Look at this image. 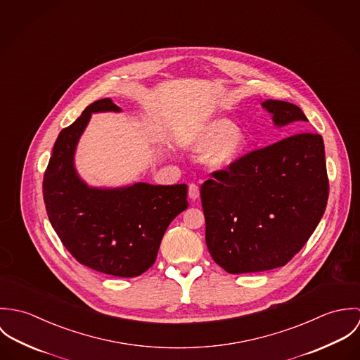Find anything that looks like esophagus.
<instances>
[{
	"label": "esophagus",
	"instance_id": "obj_1",
	"mask_svg": "<svg viewBox=\"0 0 360 360\" xmlns=\"http://www.w3.org/2000/svg\"><path fill=\"white\" fill-rule=\"evenodd\" d=\"M188 197H190V200H193V201H195V200L200 198V187H198L197 184L191 183V184L188 186Z\"/></svg>",
	"mask_w": 360,
	"mask_h": 360
}]
</instances>
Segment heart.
Instances as JSON below:
<instances>
[{
	"instance_id": "b5f03b06",
	"label": "heart",
	"mask_w": 360,
	"mask_h": 360,
	"mask_svg": "<svg viewBox=\"0 0 360 360\" xmlns=\"http://www.w3.org/2000/svg\"><path fill=\"white\" fill-rule=\"evenodd\" d=\"M183 144L191 151H206L207 166L216 170H224L241 158L247 147V137L231 120L226 117H210L193 126L184 134Z\"/></svg>"
}]
</instances>
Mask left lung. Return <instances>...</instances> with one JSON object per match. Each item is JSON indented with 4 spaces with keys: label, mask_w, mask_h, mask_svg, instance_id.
Returning <instances> with one entry per match:
<instances>
[{
    "label": "left lung",
    "mask_w": 360,
    "mask_h": 360,
    "mask_svg": "<svg viewBox=\"0 0 360 360\" xmlns=\"http://www.w3.org/2000/svg\"><path fill=\"white\" fill-rule=\"evenodd\" d=\"M262 106L277 127L308 122L294 103ZM201 186L206 247L227 273L287 264L307 244L328 200L320 134L300 133L241 156Z\"/></svg>",
    "instance_id": "8db88e82"
}]
</instances>
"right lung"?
<instances>
[{"label": "right lung", "mask_w": 360, "mask_h": 360, "mask_svg": "<svg viewBox=\"0 0 360 360\" xmlns=\"http://www.w3.org/2000/svg\"><path fill=\"white\" fill-rule=\"evenodd\" d=\"M94 112L120 108L110 98L98 100L59 133L44 173V204L55 233L79 263L116 277H136L154 264L167 226L187 209V186L89 187L73 158Z\"/></svg>", "instance_id": "obj_1"}]
</instances>
